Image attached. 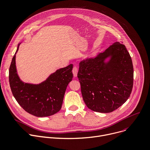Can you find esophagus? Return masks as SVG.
<instances>
[{
	"label": "esophagus",
	"mask_w": 150,
	"mask_h": 150,
	"mask_svg": "<svg viewBox=\"0 0 150 150\" xmlns=\"http://www.w3.org/2000/svg\"><path fill=\"white\" fill-rule=\"evenodd\" d=\"M78 68L76 67V66H74L73 67V69H72V73L74 74V76L75 77H76L77 76V74H78Z\"/></svg>",
	"instance_id": "34e87169"
}]
</instances>
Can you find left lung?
Segmentation results:
<instances>
[{"label":"left lung","mask_w":150,"mask_h":150,"mask_svg":"<svg viewBox=\"0 0 150 150\" xmlns=\"http://www.w3.org/2000/svg\"><path fill=\"white\" fill-rule=\"evenodd\" d=\"M77 76L86 106L94 112L110 113L123 105L132 93V58L125 45L116 42L95 58L81 61Z\"/></svg>","instance_id":"left-lung-1"}]
</instances>
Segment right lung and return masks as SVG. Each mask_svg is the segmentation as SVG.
<instances>
[{
    "label": "right lung",
    "instance_id": "1",
    "mask_svg": "<svg viewBox=\"0 0 150 150\" xmlns=\"http://www.w3.org/2000/svg\"><path fill=\"white\" fill-rule=\"evenodd\" d=\"M9 68V83L16 101L27 113L36 117H47L59 112L68 83L73 78V65L57 70L46 81L38 85L23 82L16 67V54Z\"/></svg>",
    "mask_w": 150,
    "mask_h": 150
}]
</instances>
